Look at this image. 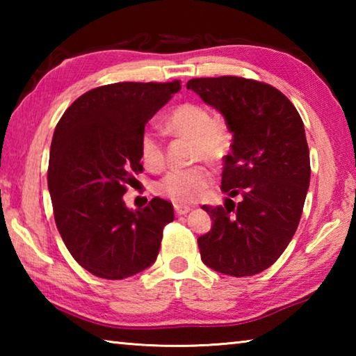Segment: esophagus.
Returning <instances> with one entry per match:
<instances>
[{"label":"esophagus","mask_w":356,"mask_h":356,"mask_svg":"<svg viewBox=\"0 0 356 356\" xmlns=\"http://www.w3.org/2000/svg\"><path fill=\"white\" fill-rule=\"evenodd\" d=\"M174 212H176V215H185L190 212V207L182 206V204H174Z\"/></svg>","instance_id":"esophagus-1"}]
</instances>
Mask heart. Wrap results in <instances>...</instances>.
<instances>
[{
  "instance_id": "obj_1",
  "label": "heart",
  "mask_w": 356,
  "mask_h": 356,
  "mask_svg": "<svg viewBox=\"0 0 356 356\" xmlns=\"http://www.w3.org/2000/svg\"><path fill=\"white\" fill-rule=\"evenodd\" d=\"M172 134L193 138V159L218 161L226 155L232 144V131L226 120L212 118L207 106L186 102L176 106L168 119ZM141 156L146 166L159 170L163 166L165 150L160 135L154 129H146L141 135ZM212 182V172L207 166L171 170L156 184V191L174 202H193L200 197Z\"/></svg>"
}]
</instances>
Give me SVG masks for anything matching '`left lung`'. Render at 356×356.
I'll list each match as a JSON object with an SVG mask.
<instances>
[{"mask_svg": "<svg viewBox=\"0 0 356 356\" xmlns=\"http://www.w3.org/2000/svg\"><path fill=\"white\" fill-rule=\"evenodd\" d=\"M186 89L218 110L232 131L221 191L236 204L202 209L212 229L197 238L202 262L229 276H252L287 248L303 212L311 165L297 108L267 83L242 76L193 78ZM227 202H232L229 207Z\"/></svg>", "mask_w": 356, "mask_h": 356, "instance_id": "obj_1", "label": "left lung"}]
</instances>
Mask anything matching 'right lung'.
<instances>
[{"mask_svg": "<svg viewBox=\"0 0 356 356\" xmlns=\"http://www.w3.org/2000/svg\"><path fill=\"white\" fill-rule=\"evenodd\" d=\"M180 81L113 83L84 92L55 129L48 190L63 242L84 270L124 280L155 262L172 204L130 210L122 196L143 171L141 135Z\"/></svg>", "mask_w": 356, "mask_h": 356, "instance_id": "right-lung-1", "label": "right lung"}]
</instances>
